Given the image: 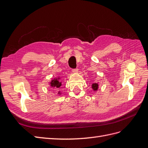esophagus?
Instances as JSON below:
<instances>
[{
  "mask_svg": "<svg viewBox=\"0 0 148 148\" xmlns=\"http://www.w3.org/2000/svg\"><path fill=\"white\" fill-rule=\"evenodd\" d=\"M78 69H72V72H73V73H77V72H78Z\"/></svg>",
  "mask_w": 148,
  "mask_h": 148,
  "instance_id": "esophagus-1",
  "label": "esophagus"
}]
</instances>
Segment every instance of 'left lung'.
Here are the masks:
<instances>
[{"label": "left lung", "mask_w": 148, "mask_h": 148, "mask_svg": "<svg viewBox=\"0 0 148 148\" xmlns=\"http://www.w3.org/2000/svg\"><path fill=\"white\" fill-rule=\"evenodd\" d=\"M92 88L93 89V90H97V88H98V84L97 83H93L92 84Z\"/></svg>", "instance_id": "obj_1"}]
</instances>
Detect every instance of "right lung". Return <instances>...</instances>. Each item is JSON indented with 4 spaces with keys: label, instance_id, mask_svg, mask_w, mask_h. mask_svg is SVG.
<instances>
[{
    "label": "right lung",
    "instance_id": "right-lung-1",
    "mask_svg": "<svg viewBox=\"0 0 148 148\" xmlns=\"http://www.w3.org/2000/svg\"><path fill=\"white\" fill-rule=\"evenodd\" d=\"M62 85V83L58 81L57 79H54L52 80V82H51V86L53 87H56V88H59Z\"/></svg>",
    "mask_w": 148,
    "mask_h": 148
}]
</instances>
